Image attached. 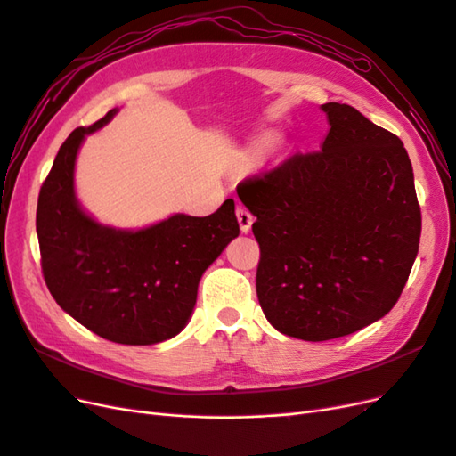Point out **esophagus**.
Listing matches in <instances>:
<instances>
[{"label":"esophagus","mask_w":456,"mask_h":456,"mask_svg":"<svg viewBox=\"0 0 456 456\" xmlns=\"http://www.w3.org/2000/svg\"><path fill=\"white\" fill-rule=\"evenodd\" d=\"M236 216H238V223H240L241 232H243V233L249 232V230H251V224H253V215L249 213V209H245L243 205H238Z\"/></svg>","instance_id":"esophagus-1"}]
</instances>
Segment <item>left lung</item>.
I'll list each match as a JSON object with an SVG mask.
<instances>
[{
    "label": "left lung",
    "instance_id": "obj_1",
    "mask_svg": "<svg viewBox=\"0 0 456 456\" xmlns=\"http://www.w3.org/2000/svg\"><path fill=\"white\" fill-rule=\"evenodd\" d=\"M322 150L245 178L256 295L287 337L322 342L388 314L419 253L422 216L403 142L348 104L322 106Z\"/></svg>",
    "mask_w": 456,
    "mask_h": 456
}]
</instances>
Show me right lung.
Instances as JSON below:
<instances>
[{"label": "right lung", "mask_w": 456, "mask_h": 456, "mask_svg": "<svg viewBox=\"0 0 456 456\" xmlns=\"http://www.w3.org/2000/svg\"><path fill=\"white\" fill-rule=\"evenodd\" d=\"M116 112L72 131L41 184L36 213L41 272L57 305L94 335L146 346L184 329L203 272L238 238L240 224L233 200L209 216L178 213L136 232L93 220L76 200V156L86 134Z\"/></svg>", "instance_id": "right-lung-1"}]
</instances>
